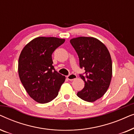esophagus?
<instances>
[{
  "instance_id": "1",
  "label": "esophagus",
  "mask_w": 134,
  "mask_h": 134,
  "mask_svg": "<svg viewBox=\"0 0 134 134\" xmlns=\"http://www.w3.org/2000/svg\"><path fill=\"white\" fill-rule=\"evenodd\" d=\"M77 78V76L75 74H70L67 76V79L69 80H73Z\"/></svg>"
}]
</instances>
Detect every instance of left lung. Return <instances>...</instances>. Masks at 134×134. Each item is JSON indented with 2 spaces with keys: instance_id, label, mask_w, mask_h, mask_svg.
<instances>
[{
  "instance_id": "left-lung-1",
  "label": "left lung",
  "mask_w": 134,
  "mask_h": 134,
  "mask_svg": "<svg viewBox=\"0 0 134 134\" xmlns=\"http://www.w3.org/2000/svg\"><path fill=\"white\" fill-rule=\"evenodd\" d=\"M79 58V66L85 72L80 77L85 86L78 97L87 102L101 98L109 88L112 76L110 54L105 45L96 38L78 37L70 40Z\"/></svg>"
}]
</instances>
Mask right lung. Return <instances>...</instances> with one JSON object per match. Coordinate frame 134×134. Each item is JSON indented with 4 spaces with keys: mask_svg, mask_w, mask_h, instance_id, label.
<instances>
[{
    "mask_svg": "<svg viewBox=\"0 0 134 134\" xmlns=\"http://www.w3.org/2000/svg\"><path fill=\"white\" fill-rule=\"evenodd\" d=\"M64 39L38 37L24 47L18 61L20 80L33 99L41 104L57 96L65 76L55 70L52 54L64 43Z\"/></svg>",
    "mask_w": 134,
    "mask_h": 134,
    "instance_id": "add662e5",
    "label": "right lung"
}]
</instances>
